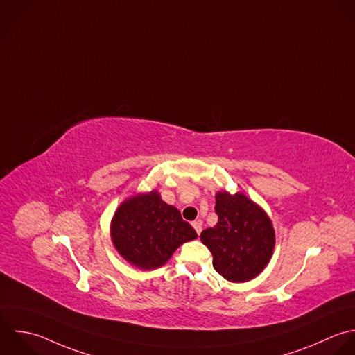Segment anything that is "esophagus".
Returning a JSON list of instances; mask_svg holds the SVG:
<instances>
[{
    "mask_svg": "<svg viewBox=\"0 0 355 355\" xmlns=\"http://www.w3.org/2000/svg\"><path fill=\"white\" fill-rule=\"evenodd\" d=\"M192 227L195 228L196 234H198V235H200V232H202V221H200V220L193 221V223H192Z\"/></svg>",
    "mask_w": 355,
    "mask_h": 355,
    "instance_id": "1",
    "label": "esophagus"
}]
</instances>
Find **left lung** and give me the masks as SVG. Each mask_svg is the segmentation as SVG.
I'll return each instance as SVG.
<instances>
[{
	"instance_id": "obj_1",
	"label": "left lung",
	"mask_w": 355,
	"mask_h": 355,
	"mask_svg": "<svg viewBox=\"0 0 355 355\" xmlns=\"http://www.w3.org/2000/svg\"><path fill=\"white\" fill-rule=\"evenodd\" d=\"M218 221L200 234L213 254V267L230 282L256 278L271 260L275 232L266 211L246 195L218 192Z\"/></svg>"
}]
</instances>
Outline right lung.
Listing matches in <instances>:
<instances>
[{
    "label": "right lung",
    "instance_id": "1",
    "mask_svg": "<svg viewBox=\"0 0 355 355\" xmlns=\"http://www.w3.org/2000/svg\"><path fill=\"white\" fill-rule=\"evenodd\" d=\"M110 235L121 257L141 270L164 266L182 243L198 238L180 210L163 202L157 191L124 200L113 216Z\"/></svg>",
    "mask_w": 355,
    "mask_h": 355
}]
</instances>
